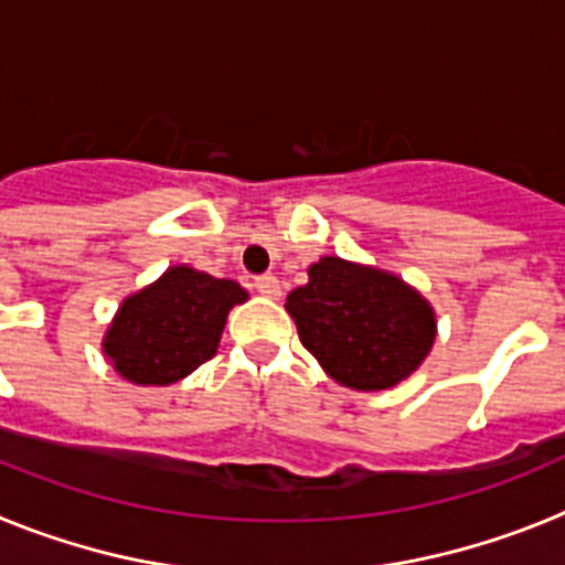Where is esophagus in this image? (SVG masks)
Returning <instances> with one entry per match:
<instances>
[{
    "label": "esophagus",
    "instance_id": "obj_1",
    "mask_svg": "<svg viewBox=\"0 0 565 565\" xmlns=\"http://www.w3.org/2000/svg\"><path fill=\"white\" fill-rule=\"evenodd\" d=\"M254 288H257V291L268 299H279V294H282V288H279V279L271 277V274H263V277L254 279Z\"/></svg>",
    "mask_w": 565,
    "mask_h": 565
}]
</instances>
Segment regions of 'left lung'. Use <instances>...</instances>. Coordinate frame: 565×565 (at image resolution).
Segmentation results:
<instances>
[{
	"instance_id": "left-lung-1",
	"label": "left lung",
	"mask_w": 565,
	"mask_h": 565,
	"mask_svg": "<svg viewBox=\"0 0 565 565\" xmlns=\"http://www.w3.org/2000/svg\"><path fill=\"white\" fill-rule=\"evenodd\" d=\"M286 311L322 371L353 391H387L436 342V313L416 288L342 257L313 263L306 286L288 294Z\"/></svg>"
}]
</instances>
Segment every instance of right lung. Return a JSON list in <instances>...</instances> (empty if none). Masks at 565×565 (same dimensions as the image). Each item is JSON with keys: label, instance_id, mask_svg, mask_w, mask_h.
<instances>
[{"label": "right lung", "instance_id": "right-lung-1", "mask_svg": "<svg viewBox=\"0 0 565 565\" xmlns=\"http://www.w3.org/2000/svg\"><path fill=\"white\" fill-rule=\"evenodd\" d=\"M248 294L234 279L172 266L129 294L104 337V356L132 384H174L217 353L223 326Z\"/></svg>", "mask_w": 565, "mask_h": 565}]
</instances>
